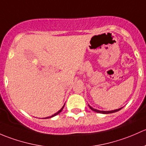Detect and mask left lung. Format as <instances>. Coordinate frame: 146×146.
I'll list each match as a JSON object with an SVG mask.
<instances>
[{"label": "left lung", "mask_w": 146, "mask_h": 146, "mask_svg": "<svg viewBox=\"0 0 146 146\" xmlns=\"http://www.w3.org/2000/svg\"><path fill=\"white\" fill-rule=\"evenodd\" d=\"M88 106H89V108H91V109L93 111H94V112H98V113H103V114H110V113H113V112H117V111L120 110H121V108H119V109L114 110H111V111H100V110H98L94 109V108H93L92 107L90 106L89 105H88Z\"/></svg>", "instance_id": "8db88e82"}]
</instances>
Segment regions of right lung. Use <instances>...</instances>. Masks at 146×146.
<instances>
[{
    "label": "right lung",
    "mask_w": 146,
    "mask_h": 146,
    "mask_svg": "<svg viewBox=\"0 0 146 146\" xmlns=\"http://www.w3.org/2000/svg\"><path fill=\"white\" fill-rule=\"evenodd\" d=\"M64 104H65V103H64ZM64 106H63V107H62V108H61V109H60V110H59V111H58V112H56V113H55V114H54V115H52V116H50V117H46V118H44V119L51 118V117H52L55 116V115H58V114H59V113H60V112H61V111H62V110H63V108H64Z\"/></svg>",
    "instance_id": "1"
}]
</instances>
